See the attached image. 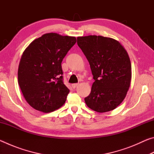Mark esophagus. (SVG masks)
<instances>
[{"instance_id":"34e87169","label":"esophagus","mask_w":154,"mask_h":154,"mask_svg":"<svg viewBox=\"0 0 154 154\" xmlns=\"http://www.w3.org/2000/svg\"><path fill=\"white\" fill-rule=\"evenodd\" d=\"M71 85H72V88H74V89H75V88H76L77 85H78V83H72Z\"/></svg>"}]
</instances>
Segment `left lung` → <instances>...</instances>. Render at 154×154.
Returning a JSON list of instances; mask_svg holds the SVG:
<instances>
[{
    "instance_id": "8db88e82",
    "label": "left lung",
    "mask_w": 154,
    "mask_h": 154,
    "mask_svg": "<svg viewBox=\"0 0 154 154\" xmlns=\"http://www.w3.org/2000/svg\"><path fill=\"white\" fill-rule=\"evenodd\" d=\"M77 45L89 62L94 79L85 103L99 113L113 110L126 97L131 82L128 54L118 41L102 36H80Z\"/></svg>"
}]
</instances>
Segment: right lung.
Instances as JSON below:
<instances>
[{
  "mask_svg": "<svg viewBox=\"0 0 154 154\" xmlns=\"http://www.w3.org/2000/svg\"><path fill=\"white\" fill-rule=\"evenodd\" d=\"M74 36L47 33L25 49L18 68V83L26 100L36 110L49 113L66 100L62 62L76 43Z\"/></svg>",
  "mask_w": 154,
  "mask_h": 154,
  "instance_id": "right-lung-1",
  "label": "right lung"
}]
</instances>
